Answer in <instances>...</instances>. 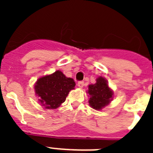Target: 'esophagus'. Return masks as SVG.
Returning a JSON list of instances; mask_svg holds the SVG:
<instances>
[{"label":"esophagus","mask_w":153,"mask_h":153,"mask_svg":"<svg viewBox=\"0 0 153 153\" xmlns=\"http://www.w3.org/2000/svg\"><path fill=\"white\" fill-rule=\"evenodd\" d=\"M77 85L79 87L82 88V87H83V86H84L85 84H84V82H83V81H79V82H78Z\"/></svg>","instance_id":"esophagus-1"}]
</instances>
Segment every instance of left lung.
Listing matches in <instances>:
<instances>
[{"label": "left lung", "instance_id": "1", "mask_svg": "<svg viewBox=\"0 0 153 153\" xmlns=\"http://www.w3.org/2000/svg\"><path fill=\"white\" fill-rule=\"evenodd\" d=\"M87 93L90 96L89 103L94 109L100 110L113 100V92L108 86L106 79L102 76L97 78L95 84L89 85Z\"/></svg>", "mask_w": 153, "mask_h": 153}]
</instances>
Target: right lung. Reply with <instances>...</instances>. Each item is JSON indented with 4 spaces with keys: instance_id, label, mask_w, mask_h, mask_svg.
I'll use <instances>...</instances> for the list:
<instances>
[{
    "instance_id": "right-lung-1",
    "label": "right lung",
    "mask_w": 153,
    "mask_h": 153,
    "mask_svg": "<svg viewBox=\"0 0 153 153\" xmlns=\"http://www.w3.org/2000/svg\"><path fill=\"white\" fill-rule=\"evenodd\" d=\"M72 78L57 70L51 75L39 78L34 86L35 93L46 109H56L66 100L70 91L75 87Z\"/></svg>"
}]
</instances>
